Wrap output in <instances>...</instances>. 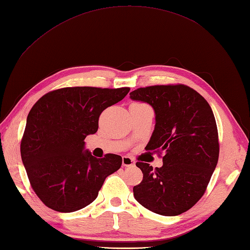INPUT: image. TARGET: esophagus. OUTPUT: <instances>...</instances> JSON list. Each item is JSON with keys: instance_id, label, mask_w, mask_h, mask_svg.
<instances>
[{"instance_id": "esophagus-1", "label": "esophagus", "mask_w": 250, "mask_h": 250, "mask_svg": "<svg viewBox=\"0 0 250 250\" xmlns=\"http://www.w3.org/2000/svg\"><path fill=\"white\" fill-rule=\"evenodd\" d=\"M122 164H123V166H132L135 164V162L129 156H123V159H122Z\"/></svg>"}]
</instances>
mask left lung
I'll return each instance as SVG.
<instances>
[{
    "label": "left lung",
    "mask_w": 250,
    "mask_h": 250,
    "mask_svg": "<svg viewBox=\"0 0 250 250\" xmlns=\"http://www.w3.org/2000/svg\"><path fill=\"white\" fill-rule=\"evenodd\" d=\"M149 104L155 127L146 150L164 153L163 166L137 162L144 179L134 187L136 201L162 216H178L200 201L218 163L219 140L209 104L183 84L154 85L129 94Z\"/></svg>",
    "instance_id": "8db88e82"
}]
</instances>
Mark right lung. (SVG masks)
<instances>
[{
  "mask_svg": "<svg viewBox=\"0 0 250 250\" xmlns=\"http://www.w3.org/2000/svg\"><path fill=\"white\" fill-rule=\"evenodd\" d=\"M129 87H64L45 94L30 110L20 153L30 185L47 207L72 212L98 196L104 179L120 169L122 157L96 159L86 136L98 130L99 116Z\"/></svg>",
  "mask_w": 250,
  "mask_h": 250,
  "instance_id": "right-lung-1",
  "label": "right lung"
}]
</instances>
